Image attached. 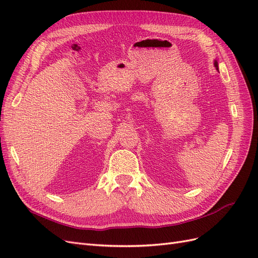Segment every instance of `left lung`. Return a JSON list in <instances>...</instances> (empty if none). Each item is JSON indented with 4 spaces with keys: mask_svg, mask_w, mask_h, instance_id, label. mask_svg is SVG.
I'll return each mask as SVG.
<instances>
[{
    "mask_svg": "<svg viewBox=\"0 0 258 258\" xmlns=\"http://www.w3.org/2000/svg\"><path fill=\"white\" fill-rule=\"evenodd\" d=\"M214 67L216 68V70H218V63H217L216 60H214Z\"/></svg>",
    "mask_w": 258,
    "mask_h": 258,
    "instance_id": "left-lung-1",
    "label": "left lung"
}]
</instances>
